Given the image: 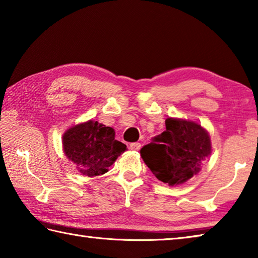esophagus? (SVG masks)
<instances>
[{"instance_id": "1", "label": "esophagus", "mask_w": 258, "mask_h": 258, "mask_svg": "<svg viewBox=\"0 0 258 258\" xmlns=\"http://www.w3.org/2000/svg\"><path fill=\"white\" fill-rule=\"evenodd\" d=\"M130 149H131V150H134V151H139L140 149H141V143H139V142L131 143V145H130Z\"/></svg>"}]
</instances>
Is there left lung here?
Masks as SVG:
<instances>
[{"mask_svg": "<svg viewBox=\"0 0 258 258\" xmlns=\"http://www.w3.org/2000/svg\"><path fill=\"white\" fill-rule=\"evenodd\" d=\"M166 131L140 150L142 159L159 181L169 185L184 183L200 171L211 155L208 133L195 121L167 118Z\"/></svg>", "mask_w": 258, "mask_h": 258, "instance_id": "obj_1", "label": "left lung"}]
</instances>
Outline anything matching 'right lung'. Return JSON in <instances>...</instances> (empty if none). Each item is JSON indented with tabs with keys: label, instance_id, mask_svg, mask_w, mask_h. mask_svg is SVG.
I'll list each match as a JSON object with an SVG mask.
<instances>
[{
	"label": "right lung",
	"instance_id": "1",
	"mask_svg": "<svg viewBox=\"0 0 258 258\" xmlns=\"http://www.w3.org/2000/svg\"><path fill=\"white\" fill-rule=\"evenodd\" d=\"M62 143L68 159L86 176L107 173L108 167L126 150L124 143L115 140L113 128L94 120L69 128L63 134Z\"/></svg>",
	"mask_w": 258,
	"mask_h": 258
}]
</instances>
